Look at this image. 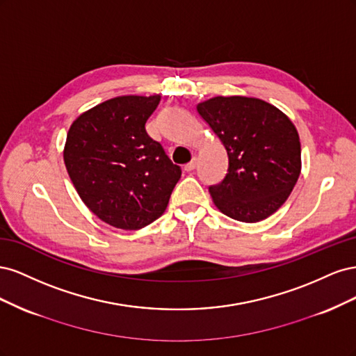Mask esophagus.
I'll use <instances>...</instances> for the list:
<instances>
[{
    "instance_id": "esophagus-1",
    "label": "esophagus",
    "mask_w": 356,
    "mask_h": 356,
    "mask_svg": "<svg viewBox=\"0 0 356 356\" xmlns=\"http://www.w3.org/2000/svg\"><path fill=\"white\" fill-rule=\"evenodd\" d=\"M195 168H196V160L193 159V160L190 161V163H187V165L184 166V170H186V172H191V170H195Z\"/></svg>"
}]
</instances>
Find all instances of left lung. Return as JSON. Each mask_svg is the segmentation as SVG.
Segmentation results:
<instances>
[{"instance_id":"8db88e82","label":"left lung","mask_w":356,"mask_h":356,"mask_svg":"<svg viewBox=\"0 0 356 356\" xmlns=\"http://www.w3.org/2000/svg\"><path fill=\"white\" fill-rule=\"evenodd\" d=\"M196 110L229 156L227 175L209 187L215 207L242 222L270 217L285 203L301 172L294 123L275 105L248 96H215Z\"/></svg>"}]
</instances>
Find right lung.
Returning a JSON list of instances; mask_svg holds the SVG:
<instances>
[{
    "instance_id": "obj_1",
    "label": "right lung",
    "mask_w": 356,
    "mask_h": 356,
    "mask_svg": "<svg viewBox=\"0 0 356 356\" xmlns=\"http://www.w3.org/2000/svg\"><path fill=\"white\" fill-rule=\"evenodd\" d=\"M160 95H123L81 113L67 134L63 161L80 199L96 217L139 230L163 215L179 166L148 136Z\"/></svg>"
}]
</instances>
